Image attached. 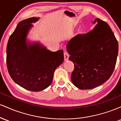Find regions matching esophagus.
Instances as JSON below:
<instances>
[{
	"mask_svg": "<svg viewBox=\"0 0 121 121\" xmlns=\"http://www.w3.org/2000/svg\"><path fill=\"white\" fill-rule=\"evenodd\" d=\"M64 60L65 61L68 60L69 55V54L68 53V52H65L64 53Z\"/></svg>",
	"mask_w": 121,
	"mask_h": 121,
	"instance_id": "esophagus-1",
	"label": "esophagus"
}]
</instances>
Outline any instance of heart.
<instances>
[{
	"label": "heart",
	"mask_w": 121,
	"mask_h": 121,
	"mask_svg": "<svg viewBox=\"0 0 121 121\" xmlns=\"http://www.w3.org/2000/svg\"><path fill=\"white\" fill-rule=\"evenodd\" d=\"M84 29H83V28H80V30H78V34H80V35H82V34H84Z\"/></svg>",
	"instance_id": "obj_1"
}]
</instances>
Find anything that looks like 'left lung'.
Wrapping results in <instances>:
<instances>
[{
  "instance_id": "1",
  "label": "left lung",
  "mask_w": 121,
  "mask_h": 121,
  "mask_svg": "<svg viewBox=\"0 0 121 121\" xmlns=\"http://www.w3.org/2000/svg\"><path fill=\"white\" fill-rule=\"evenodd\" d=\"M92 23L93 30L77 35L66 45L74 65L72 82L80 89L94 88L109 80L118 53V43L108 23L99 19Z\"/></svg>"
}]
</instances>
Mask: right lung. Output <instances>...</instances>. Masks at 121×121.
Returning a JSON list of instances; mask_svg holds the SVG:
<instances>
[{
  "label": "right lung",
  "instance_id": "right-lung-1",
  "mask_svg": "<svg viewBox=\"0 0 121 121\" xmlns=\"http://www.w3.org/2000/svg\"><path fill=\"white\" fill-rule=\"evenodd\" d=\"M39 19L33 17L19 22L9 37L6 50L11 77L20 86L33 91L49 86L55 69L64 61L63 50L52 52L39 41L30 43L27 40L32 23Z\"/></svg>",
  "mask_w": 121,
  "mask_h": 121
}]
</instances>
